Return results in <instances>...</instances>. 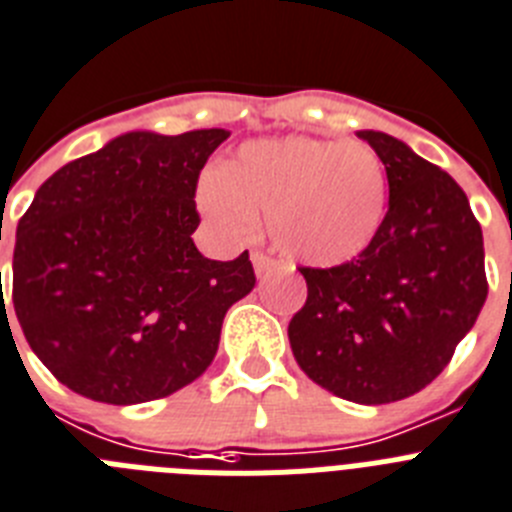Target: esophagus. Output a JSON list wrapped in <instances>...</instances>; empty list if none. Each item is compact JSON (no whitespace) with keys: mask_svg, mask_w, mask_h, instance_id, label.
Masks as SVG:
<instances>
[{"mask_svg":"<svg viewBox=\"0 0 512 512\" xmlns=\"http://www.w3.org/2000/svg\"><path fill=\"white\" fill-rule=\"evenodd\" d=\"M251 261L259 277H269V274L279 269V261L272 259V256H266V253H251Z\"/></svg>","mask_w":512,"mask_h":512,"instance_id":"obj_1","label":"esophagus"}]
</instances>
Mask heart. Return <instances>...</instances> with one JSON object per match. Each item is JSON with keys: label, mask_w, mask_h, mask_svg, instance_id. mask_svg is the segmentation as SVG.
I'll use <instances>...</instances> for the list:
<instances>
[{"label": "heart", "mask_w": 512, "mask_h": 512, "mask_svg": "<svg viewBox=\"0 0 512 512\" xmlns=\"http://www.w3.org/2000/svg\"><path fill=\"white\" fill-rule=\"evenodd\" d=\"M202 214L225 235H248L266 214L272 243L290 261L336 266L357 259L386 220L388 173L365 142L316 137L243 144L202 178Z\"/></svg>", "instance_id": "obj_1"}]
</instances>
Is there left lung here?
<instances>
[{
    "label": "left lung",
    "mask_w": 512,
    "mask_h": 512,
    "mask_svg": "<svg viewBox=\"0 0 512 512\" xmlns=\"http://www.w3.org/2000/svg\"><path fill=\"white\" fill-rule=\"evenodd\" d=\"M388 173V212L357 259L313 269L287 326L310 381L355 404H391L443 373L487 300L482 225L464 189L383 131H357Z\"/></svg>",
    "instance_id": "left-lung-1"
}]
</instances>
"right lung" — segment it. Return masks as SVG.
<instances>
[{
    "label": "right lung",
    "mask_w": 512,
    "mask_h": 512,
    "mask_svg": "<svg viewBox=\"0 0 512 512\" xmlns=\"http://www.w3.org/2000/svg\"><path fill=\"white\" fill-rule=\"evenodd\" d=\"M227 137L121 134L56 170L17 222L15 316L74 393L116 406L163 399L217 355L227 308L256 285L248 251L212 261L191 240L199 173Z\"/></svg>",
    "instance_id": "right-lung-1"
}]
</instances>
